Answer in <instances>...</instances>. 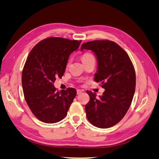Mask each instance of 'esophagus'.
I'll use <instances>...</instances> for the list:
<instances>
[{
    "label": "esophagus",
    "instance_id": "esophagus-1",
    "mask_svg": "<svg viewBox=\"0 0 159 159\" xmlns=\"http://www.w3.org/2000/svg\"><path fill=\"white\" fill-rule=\"evenodd\" d=\"M83 92V90H79V89H78L77 90H76V93H77V95H79V94H80V93Z\"/></svg>",
    "mask_w": 159,
    "mask_h": 159
}]
</instances>
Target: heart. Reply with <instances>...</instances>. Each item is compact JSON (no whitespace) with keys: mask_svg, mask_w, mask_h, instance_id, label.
I'll return each instance as SVG.
<instances>
[{"mask_svg":"<svg viewBox=\"0 0 159 159\" xmlns=\"http://www.w3.org/2000/svg\"><path fill=\"white\" fill-rule=\"evenodd\" d=\"M93 56L91 54H90V53H86V54H83V56L81 57V60H82V61H85V60H88V59L89 58H90V57H92ZM69 65V62L67 63V66Z\"/></svg>","mask_w":159,"mask_h":159,"instance_id":"heart-1","label":"heart"}]
</instances>
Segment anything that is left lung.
I'll use <instances>...</instances> for the list:
<instances>
[{
	"label": "left lung",
	"instance_id": "obj_1",
	"mask_svg": "<svg viewBox=\"0 0 159 159\" xmlns=\"http://www.w3.org/2000/svg\"><path fill=\"white\" fill-rule=\"evenodd\" d=\"M91 50L98 60L94 80L105 89L102 96L86 91L90 101L85 105L87 119L98 128L113 126L125 116L136 89V73L127 53L113 41L93 40L83 43L80 50Z\"/></svg>",
	"mask_w": 159,
	"mask_h": 159
}]
</instances>
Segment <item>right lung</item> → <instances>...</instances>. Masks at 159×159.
<instances>
[{"label":"right lung","mask_w":159,"mask_h":159,"mask_svg":"<svg viewBox=\"0 0 159 159\" xmlns=\"http://www.w3.org/2000/svg\"><path fill=\"white\" fill-rule=\"evenodd\" d=\"M81 40L60 37L45 39L35 45L27 56L21 75L24 98L33 114L45 123H56L67 115L76 95L73 88L57 91V77L61 78L69 55Z\"/></svg>","instance_id":"right-lung-1"}]
</instances>
